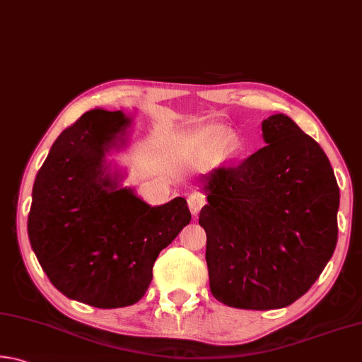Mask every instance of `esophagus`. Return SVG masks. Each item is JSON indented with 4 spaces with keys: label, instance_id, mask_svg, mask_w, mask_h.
<instances>
[{
    "label": "esophagus",
    "instance_id": "34e87169",
    "mask_svg": "<svg viewBox=\"0 0 362 362\" xmlns=\"http://www.w3.org/2000/svg\"><path fill=\"white\" fill-rule=\"evenodd\" d=\"M188 207L192 211L193 216H198L199 211L203 209V206L206 204V196L201 192H193L188 194Z\"/></svg>",
    "mask_w": 362,
    "mask_h": 362
}]
</instances>
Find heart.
I'll use <instances>...</instances> for the list:
<instances>
[{"label":"heart","instance_id":"1","mask_svg":"<svg viewBox=\"0 0 362 362\" xmlns=\"http://www.w3.org/2000/svg\"><path fill=\"white\" fill-rule=\"evenodd\" d=\"M230 139V131L225 127L214 126L201 132V136L196 140L194 150L201 153V155H209V153H216L222 150Z\"/></svg>","mask_w":362,"mask_h":362}]
</instances>
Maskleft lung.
<instances>
[{
  "instance_id": "left-lung-1",
  "label": "left lung",
  "mask_w": 362,
  "mask_h": 362,
  "mask_svg": "<svg viewBox=\"0 0 362 362\" xmlns=\"http://www.w3.org/2000/svg\"><path fill=\"white\" fill-rule=\"evenodd\" d=\"M265 146L198 179L207 204L212 296L233 308L273 310L315 284L337 246L340 189L326 153L284 113L262 121Z\"/></svg>"
}]
</instances>
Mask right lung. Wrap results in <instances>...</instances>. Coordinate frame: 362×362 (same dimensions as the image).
Masks as SVG:
<instances>
[{
    "label": "right lung",
    "mask_w": 362,
    "mask_h": 362,
    "mask_svg": "<svg viewBox=\"0 0 362 362\" xmlns=\"http://www.w3.org/2000/svg\"><path fill=\"white\" fill-rule=\"evenodd\" d=\"M124 112H86L52 144L35 179L28 238L57 291L97 308L137 303L159 252L192 220L177 196L150 206L122 185L126 169L110 161L129 144Z\"/></svg>",
    "instance_id": "1"
}]
</instances>
